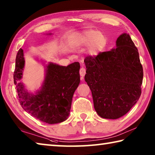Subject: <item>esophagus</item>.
<instances>
[{"instance_id": "esophagus-1", "label": "esophagus", "mask_w": 155, "mask_h": 155, "mask_svg": "<svg viewBox=\"0 0 155 155\" xmlns=\"http://www.w3.org/2000/svg\"><path fill=\"white\" fill-rule=\"evenodd\" d=\"M79 73H80V75H81V79H83V77H84V76H85V74H86V70H85V68H83V67L81 68V69H80V70H79Z\"/></svg>"}]
</instances>
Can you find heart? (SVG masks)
I'll list each match as a JSON object with an SVG mask.
<instances>
[{"mask_svg":"<svg viewBox=\"0 0 155 155\" xmlns=\"http://www.w3.org/2000/svg\"><path fill=\"white\" fill-rule=\"evenodd\" d=\"M72 43L75 46H87L91 55L95 56L105 48L107 38L103 33L96 30H86L74 36Z\"/></svg>","mask_w":155,"mask_h":155,"instance_id":"b5f03b06","label":"heart"}]
</instances>
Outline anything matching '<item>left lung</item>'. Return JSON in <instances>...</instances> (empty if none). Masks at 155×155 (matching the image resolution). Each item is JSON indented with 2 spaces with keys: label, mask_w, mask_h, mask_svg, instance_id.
I'll return each mask as SVG.
<instances>
[{
  "label": "left lung",
  "mask_w": 155,
  "mask_h": 155,
  "mask_svg": "<svg viewBox=\"0 0 155 155\" xmlns=\"http://www.w3.org/2000/svg\"><path fill=\"white\" fill-rule=\"evenodd\" d=\"M116 46L84 60L85 80L94 109L103 118L113 120L124 115L138 101L143 75L138 50L130 35H120Z\"/></svg>",
  "instance_id": "8db88e82"
}]
</instances>
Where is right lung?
Listing matches in <instances>:
<instances>
[{
	"instance_id": "obj_1",
	"label": "right lung",
	"mask_w": 155,
	"mask_h": 155,
	"mask_svg": "<svg viewBox=\"0 0 155 155\" xmlns=\"http://www.w3.org/2000/svg\"><path fill=\"white\" fill-rule=\"evenodd\" d=\"M24 66V52L20 48L15 59L14 81L18 101L23 109L33 117L50 124L67 120L73 94L80 83L79 63H72L68 66L49 63L42 86L35 94L28 93L20 82Z\"/></svg>"
}]
</instances>
